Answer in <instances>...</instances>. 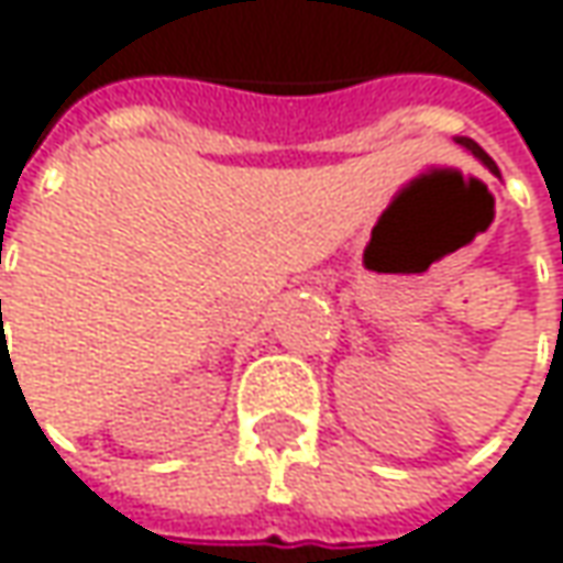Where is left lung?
Returning a JSON list of instances; mask_svg holds the SVG:
<instances>
[{
	"label": "left lung",
	"instance_id": "1",
	"mask_svg": "<svg viewBox=\"0 0 563 563\" xmlns=\"http://www.w3.org/2000/svg\"><path fill=\"white\" fill-rule=\"evenodd\" d=\"M455 143H459V146H465V150L472 152V155H478L481 162H484V165H487V168H490V172H494V175H500V172H497V165H494V158H490V155H487V152L481 150L478 143H475V140H468V136H459V140H455Z\"/></svg>",
	"mask_w": 563,
	"mask_h": 563
}]
</instances>
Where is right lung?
Returning a JSON list of instances; mask_svg holds the SVG:
<instances>
[{
  "instance_id": "right-lung-1",
  "label": "right lung",
  "mask_w": 563,
  "mask_h": 563,
  "mask_svg": "<svg viewBox=\"0 0 563 563\" xmlns=\"http://www.w3.org/2000/svg\"><path fill=\"white\" fill-rule=\"evenodd\" d=\"M0 306H2V302H0ZM2 353H5V350H2Z\"/></svg>"
}]
</instances>
